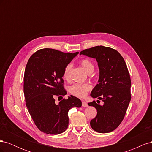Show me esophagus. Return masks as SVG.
Masks as SVG:
<instances>
[{"label":"esophagus","instance_id":"esophagus-1","mask_svg":"<svg viewBox=\"0 0 152 152\" xmlns=\"http://www.w3.org/2000/svg\"><path fill=\"white\" fill-rule=\"evenodd\" d=\"M82 106L83 107H88V104H87V103L86 102H84V101H82Z\"/></svg>","mask_w":152,"mask_h":152}]
</instances>
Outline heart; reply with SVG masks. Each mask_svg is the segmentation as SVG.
I'll return each mask as SVG.
<instances>
[{"instance_id": "heart-1", "label": "heart", "mask_w": 152, "mask_h": 152, "mask_svg": "<svg viewBox=\"0 0 152 152\" xmlns=\"http://www.w3.org/2000/svg\"><path fill=\"white\" fill-rule=\"evenodd\" d=\"M80 64L83 67L84 70L87 72H93L94 70V65L90 60L87 59H82L80 61ZM72 64L69 63L64 68L63 73V77L65 80H69L70 79V73L72 68ZM91 88V86L89 84H79L76 83L72 86L70 88V93L73 95L77 96V97L83 98L86 96L87 92H88Z\"/></svg>"}]
</instances>
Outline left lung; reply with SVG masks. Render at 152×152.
<instances>
[{"label": "left lung", "mask_w": 152, "mask_h": 152, "mask_svg": "<svg viewBox=\"0 0 152 152\" xmlns=\"http://www.w3.org/2000/svg\"><path fill=\"white\" fill-rule=\"evenodd\" d=\"M80 54L96 59L99 70V83L91 96L102 100L103 104L95 101L88 103L97 110L90 125L99 133L112 132L122 122L131 98V81L126 62L117 50L102 45L82 50Z\"/></svg>", "instance_id": "left-lung-1"}]
</instances>
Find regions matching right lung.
I'll return each instance as SVG.
<instances>
[{
    "label": "right lung",
    "mask_w": 152,
    "mask_h": 152,
    "mask_svg": "<svg viewBox=\"0 0 152 152\" xmlns=\"http://www.w3.org/2000/svg\"><path fill=\"white\" fill-rule=\"evenodd\" d=\"M78 54L45 48L32 54L26 64L23 85L26 105L36 126L46 134L65 131L69 110L82 106L81 101L72 95L59 104L55 102L56 97L62 99L66 94L63 70Z\"/></svg>",
    "instance_id": "add662e5"
}]
</instances>
